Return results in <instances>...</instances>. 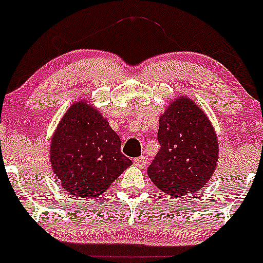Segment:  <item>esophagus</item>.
<instances>
[{
  "label": "esophagus",
  "mask_w": 263,
  "mask_h": 263,
  "mask_svg": "<svg viewBox=\"0 0 263 263\" xmlns=\"http://www.w3.org/2000/svg\"><path fill=\"white\" fill-rule=\"evenodd\" d=\"M133 162H134V164H137V166L140 167V168H145V167H146V164H147L146 157H144V156L134 158V160H133Z\"/></svg>",
  "instance_id": "esophagus-1"
}]
</instances>
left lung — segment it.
I'll list each match as a JSON object with an SVG mask.
<instances>
[{
  "label": "left lung",
  "instance_id": "obj_1",
  "mask_svg": "<svg viewBox=\"0 0 263 263\" xmlns=\"http://www.w3.org/2000/svg\"><path fill=\"white\" fill-rule=\"evenodd\" d=\"M160 150L147 168L152 183L171 196L199 191L215 171L218 141L205 113L187 97H178L160 118Z\"/></svg>",
  "mask_w": 263,
  "mask_h": 263
}]
</instances>
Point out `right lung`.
Returning a JSON list of instances; mask_svg holds the SVG:
<instances>
[{"mask_svg": "<svg viewBox=\"0 0 263 263\" xmlns=\"http://www.w3.org/2000/svg\"><path fill=\"white\" fill-rule=\"evenodd\" d=\"M52 170L70 195L97 197L133 162L121 152V139L89 102L70 106L54 132Z\"/></svg>", "mask_w": 263, "mask_h": 263, "instance_id": "right-lung-1", "label": "right lung"}]
</instances>
